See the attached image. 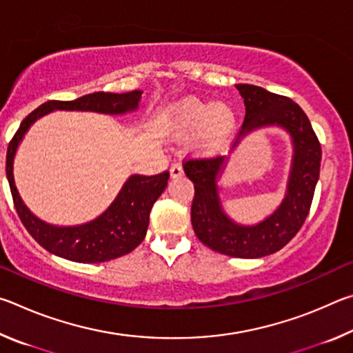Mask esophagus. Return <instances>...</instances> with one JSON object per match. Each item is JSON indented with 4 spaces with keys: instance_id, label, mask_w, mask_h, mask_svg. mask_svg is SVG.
<instances>
[{
    "instance_id": "1",
    "label": "esophagus",
    "mask_w": 353,
    "mask_h": 353,
    "mask_svg": "<svg viewBox=\"0 0 353 353\" xmlns=\"http://www.w3.org/2000/svg\"><path fill=\"white\" fill-rule=\"evenodd\" d=\"M183 176V168H182V165L181 163H172L171 165V177L172 179H179V177H182Z\"/></svg>"
}]
</instances>
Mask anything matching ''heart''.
<instances>
[{
  "instance_id": "obj_1",
  "label": "heart",
  "mask_w": 353,
  "mask_h": 353,
  "mask_svg": "<svg viewBox=\"0 0 353 353\" xmlns=\"http://www.w3.org/2000/svg\"><path fill=\"white\" fill-rule=\"evenodd\" d=\"M163 124L174 139L194 134V148L213 154L230 141L236 128V113L229 104H214L199 98H185L168 107Z\"/></svg>"
}]
</instances>
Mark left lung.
I'll use <instances>...</instances> for the list:
<instances>
[{
    "label": "left lung",
    "instance_id": "1",
    "mask_svg": "<svg viewBox=\"0 0 353 353\" xmlns=\"http://www.w3.org/2000/svg\"><path fill=\"white\" fill-rule=\"evenodd\" d=\"M236 88L246 105L238 140L250 130L274 124L283 128L292 139L294 155L282 204L261 223L240 225L223 212L218 196L216 179L225 157L183 160V171L194 183L191 224L196 236L224 255L259 259L282 249L305 223L319 179L322 151L312 123L294 101L249 83H238Z\"/></svg>",
    "mask_w": 353,
    "mask_h": 353
}]
</instances>
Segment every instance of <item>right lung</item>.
I'll use <instances>...</instances> for the list:
<instances>
[{
    "label": "right lung",
    "instance_id": "right-lung-1",
    "mask_svg": "<svg viewBox=\"0 0 353 353\" xmlns=\"http://www.w3.org/2000/svg\"><path fill=\"white\" fill-rule=\"evenodd\" d=\"M140 97V90L119 94L97 92L74 101H48L29 113L12 137L6 155V176L9 181L12 199L23 225L48 252L77 263H101L132 252L145 240L149 213L154 202L166 188L170 171L155 176H130L112 205L90 223L71 227L51 225L29 212L15 187L14 157L23 135L35 119L46 115L48 112L90 110L117 115L135 110L139 107Z\"/></svg>",
    "mask_w": 353,
    "mask_h": 353
}]
</instances>
